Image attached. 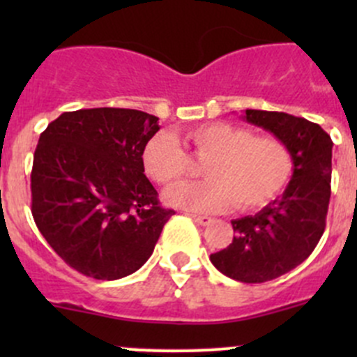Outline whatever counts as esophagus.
<instances>
[{
    "mask_svg": "<svg viewBox=\"0 0 357 357\" xmlns=\"http://www.w3.org/2000/svg\"><path fill=\"white\" fill-rule=\"evenodd\" d=\"M190 218H192L193 221H195L197 225H200V226H208V225H212V221H214V219H212V218H207V215H195V214H190Z\"/></svg>",
    "mask_w": 357,
    "mask_h": 357,
    "instance_id": "34e87169",
    "label": "esophagus"
}]
</instances>
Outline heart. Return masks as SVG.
Listing matches in <instances>:
<instances>
[{
  "instance_id": "b5f03b06",
  "label": "heart",
  "mask_w": 357,
  "mask_h": 357,
  "mask_svg": "<svg viewBox=\"0 0 357 357\" xmlns=\"http://www.w3.org/2000/svg\"><path fill=\"white\" fill-rule=\"evenodd\" d=\"M179 142L204 162L205 181L185 183L165 193V202L193 212H221L231 205L254 211L271 204L294 171L285 142L273 135L254 136L231 122H208L190 128ZM171 135H155L142 152L146 176L158 185L179 181L190 169V158Z\"/></svg>"
}]
</instances>
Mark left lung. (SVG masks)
<instances>
[{"label": "left lung", "instance_id": "1", "mask_svg": "<svg viewBox=\"0 0 357 357\" xmlns=\"http://www.w3.org/2000/svg\"><path fill=\"white\" fill-rule=\"evenodd\" d=\"M243 119L285 142L294 174L262 211L233 219V242L211 254V262L236 282L264 283L304 262L325 231L333 142L321 126L285 112L248 109Z\"/></svg>", "mask_w": 357, "mask_h": 357}]
</instances>
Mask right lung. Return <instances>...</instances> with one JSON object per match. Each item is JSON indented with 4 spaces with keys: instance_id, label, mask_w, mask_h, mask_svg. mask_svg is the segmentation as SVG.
<instances>
[{
    "instance_id": "right-lung-1",
    "label": "right lung",
    "mask_w": 357,
    "mask_h": 357,
    "mask_svg": "<svg viewBox=\"0 0 357 357\" xmlns=\"http://www.w3.org/2000/svg\"><path fill=\"white\" fill-rule=\"evenodd\" d=\"M158 117L132 109L63 112L41 132L31 172L32 218L75 271L119 280L152 255L174 211L162 208L142 152Z\"/></svg>"
}]
</instances>
